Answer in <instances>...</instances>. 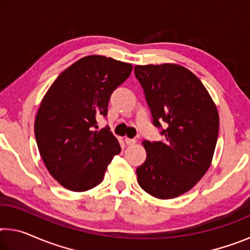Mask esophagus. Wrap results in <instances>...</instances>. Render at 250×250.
<instances>
[{
  "instance_id": "esophagus-1",
  "label": "esophagus",
  "mask_w": 250,
  "mask_h": 250,
  "mask_svg": "<svg viewBox=\"0 0 250 250\" xmlns=\"http://www.w3.org/2000/svg\"><path fill=\"white\" fill-rule=\"evenodd\" d=\"M125 145H126V146H132V145H134L135 142H137V140H135V139L125 138Z\"/></svg>"
}]
</instances>
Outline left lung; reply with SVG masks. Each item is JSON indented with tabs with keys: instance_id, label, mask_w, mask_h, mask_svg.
<instances>
[{
	"instance_id": "left-lung-1",
	"label": "left lung",
	"mask_w": 250,
	"mask_h": 250,
	"mask_svg": "<svg viewBox=\"0 0 250 250\" xmlns=\"http://www.w3.org/2000/svg\"><path fill=\"white\" fill-rule=\"evenodd\" d=\"M153 125L167 128L164 141H143L146 159L137 168L138 183L150 195L170 200L195 186L208 170L216 146L219 116L204 84L176 64L138 65Z\"/></svg>"
}]
</instances>
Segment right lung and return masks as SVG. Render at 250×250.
<instances>
[{
	"instance_id": "1",
	"label": "right lung",
	"mask_w": 250,
	"mask_h": 250,
	"mask_svg": "<svg viewBox=\"0 0 250 250\" xmlns=\"http://www.w3.org/2000/svg\"><path fill=\"white\" fill-rule=\"evenodd\" d=\"M132 65L101 55L80 58L58 76L35 118L40 154L55 180L73 192L100 184L121 147L97 118L108 113L110 96L129 77Z\"/></svg>"
}]
</instances>
